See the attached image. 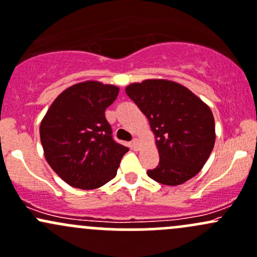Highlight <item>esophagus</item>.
Segmentation results:
<instances>
[{"instance_id":"obj_1","label":"esophagus","mask_w":257,"mask_h":257,"mask_svg":"<svg viewBox=\"0 0 257 257\" xmlns=\"http://www.w3.org/2000/svg\"><path fill=\"white\" fill-rule=\"evenodd\" d=\"M131 147L134 148V150H139V148H140V141L137 140V139H134V140H132V142H131Z\"/></svg>"}]
</instances>
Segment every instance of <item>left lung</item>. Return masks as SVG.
Segmentation results:
<instances>
[{"mask_svg": "<svg viewBox=\"0 0 257 257\" xmlns=\"http://www.w3.org/2000/svg\"><path fill=\"white\" fill-rule=\"evenodd\" d=\"M126 94L150 121L159 164L148 176L163 185H181L202 169L216 132L211 109L184 85L165 79L130 84Z\"/></svg>", "mask_w": 257, "mask_h": 257, "instance_id": "8db88e82", "label": "left lung"}]
</instances>
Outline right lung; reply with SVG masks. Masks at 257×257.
<instances>
[{
    "mask_svg": "<svg viewBox=\"0 0 257 257\" xmlns=\"http://www.w3.org/2000/svg\"><path fill=\"white\" fill-rule=\"evenodd\" d=\"M118 94L115 85L88 81L57 96L40 123L46 162L71 186L93 190L116 176L128 151L112 137L105 110Z\"/></svg>",
    "mask_w": 257,
    "mask_h": 257,
    "instance_id": "add662e5",
    "label": "right lung"
}]
</instances>
